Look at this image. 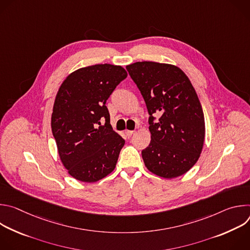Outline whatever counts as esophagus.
<instances>
[{
  "label": "esophagus",
  "instance_id": "obj_1",
  "mask_svg": "<svg viewBox=\"0 0 250 250\" xmlns=\"http://www.w3.org/2000/svg\"><path fill=\"white\" fill-rule=\"evenodd\" d=\"M133 132H134L133 130H125V135H126L127 137H130V136L133 134Z\"/></svg>",
  "mask_w": 250,
  "mask_h": 250
}]
</instances>
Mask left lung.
<instances>
[{"instance_id":"left-lung-1","label":"left lung","mask_w":250,"mask_h":250,"mask_svg":"<svg viewBox=\"0 0 250 250\" xmlns=\"http://www.w3.org/2000/svg\"><path fill=\"white\" fill-rule=\"evenodd\" d=\"M126 70L150 116L151 141L141 151L146 168L167 179L185 174L198 161L205 139L204 113L193 85L171 64L142 61Z\"/></svg>"}]
</instances>
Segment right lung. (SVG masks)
<instances>
[{"mask_svg":"<svg viewBox=\"0 0 250 250\" xmlns=\"http://www.w3.org/2000/svg\"><path fill=\"white\" fill-rule=\"evenodd\" d=\"M126 76L122 66L92 65L71 73L57 92L52 134L61 162L79 181H99L116 167L125 139L114 131L105 102Z\"/></svg>","mask_w":250,"mask_h":250,"instance_id":"obj_1","label":"right lung"}]
</instances>
